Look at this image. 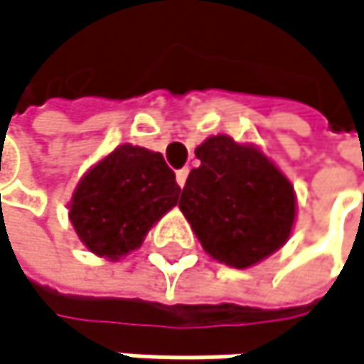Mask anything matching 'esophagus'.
I'll list each match as a JSON object with an SVG mask.
<instances>
[{"instance_id":"34e87169","label":"esophagus","mask_w":364,"mask_h":364,"mask_svg":"<svg viewBox=\"0 0 364 364\" xmlns=\"http://www.w3.org/2000/svg\"><path fill=\"white\" fill-rule=\"evenodd\" d=\"M186 178H188V167L178 169V173H176V182H178L180 186H184V184H186Z\"/></svg>"}]
</instances>
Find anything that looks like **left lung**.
Listing matches in <instances>:
<instances>
[{"instance_id":"left-lung-1","label":"left lung","mask_w":364,"mask_h":364,"mask_svg":"<svg viewBox=\"0 0 364 364\" xmlns=\"http://www.w3.org/2000/svg\"><path fill=\"white\" fill-rule=\"evenodd\" d=\"M178 207L203 250L232 268H247L283 247L296 220L291 182L257 149L211 136L195 151Z\"/></svg>"}]
</instances>
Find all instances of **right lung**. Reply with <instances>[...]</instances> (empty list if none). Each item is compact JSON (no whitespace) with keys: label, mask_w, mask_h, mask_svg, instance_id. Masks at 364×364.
I'll use <instances>...</instances> for the list:
<instances>
[{"label":"right lung","mask_w":364,"mask_h":364,"mask_svg":"<svg viewBox=\"0 0 364 364\" xmlns=\"http://www.w3.org/2000/svg\"><path fill=\"white\" fill-rule=\"evenodd\" d=\"M178 197L176 173L161 153L121 144L81 178L68 218L87 250L117 259L142 243Z\"/></svg>","instance_id":"right-lung-1"}]
</instances>
